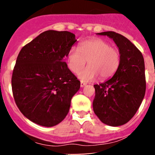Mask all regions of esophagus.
Segmentation results:
<instances>
[{
    "label": "esophagus",
    "mask_w": 155,
    "mask_h": 155,
    "mask_svg": "<svg viewBox=\"0 0 155 155\" xmlns=\"http://www.w3.org/2000/svg\"><path fill=\"white\" fill-rule=\"evenodd\" d=\"M87 84L85 82H83V81H81V84H80V86H81V87H84Z\"/></svg>",
    "instance_id": "esophagus-1"
}]
</instances>
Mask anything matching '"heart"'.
Segmentation results:
<instances>
[{"mask_svg":"<svg viewBox=\"0 0 155 155\" xmlns=\"http://www.w3.org/2000/svg\"><path fill=\"white\" fill-rule=\"evenodd\" d=\"M88 61L89 66L81 72ZM120 64V51L101 38H93L81 42L78 49L73 47L68 54V65L72 72L79 74L82 81L97 79H107L116 73Z\"/></svg>","mask_w":155,"mask_h":155,"instance_id":"obj_1","label":"heart"}]
</instances>
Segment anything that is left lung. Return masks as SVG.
<instances>
[{"mask_svg": "<svg viewBox=\"0 0 155 155\" xmlns=\"http://www.w3.org/2000/svg\"><path fill=\"white\" fill-rule=\"evenodd\" d=\"M97 34L113 39L119 48L120 64L113 77L94 85L93 111L103 123L117 127L133 118L144 97V60L138 48L122 35L113 31Z\"/></svg>", "mask_w": 155, "mask_h": 155, "instance_id": "left-lung-1", "label": "left lung"}]
</instances>
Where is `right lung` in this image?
<instances>
[{
  "instance_id": "obj_1",
  "label": "right lung",
  "mask_w": 155,
  "mask_h": 155,
  "mask_svg": "<svg viewBox=\"0 0 155 155\" xmlns=\"http://www.w3.org/2000/svg\"><path fill=\"white\" fill-rule=\"evenodd\" d=\"M76 41L68 31H47L19 51L14 68V98L26 118L44 127L61 122L80 81L65 60Z\"/></svg>"
}]
</instances>
